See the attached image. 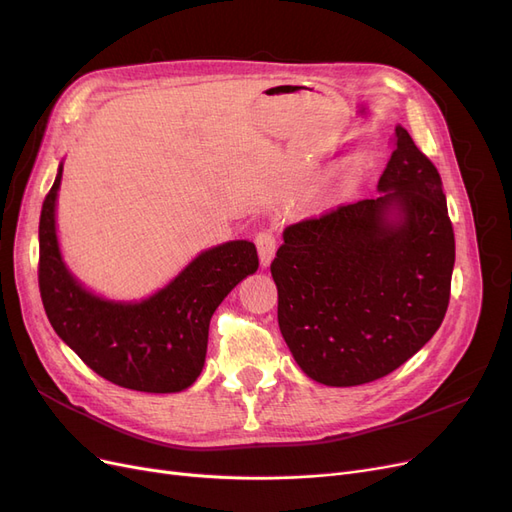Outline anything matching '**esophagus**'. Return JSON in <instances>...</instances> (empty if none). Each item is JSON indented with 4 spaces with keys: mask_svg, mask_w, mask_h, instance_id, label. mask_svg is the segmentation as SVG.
I'll list each match as a JSON object with an SVG mask.
<instances>
[{
    "mask_svg": "<svg viewBox=\"0 0 512 512\" xmlns=\"http://www.w3.org/2000/svg\"><path fill=\"white\" fill-rule=\"evenodd\" d=\"M256 247H258V258L262 267H269L271 260L277 252V239L271 232H258L256 235Z\"/></svg>",
    "mask_w": 512,
    "mask_h": 512,
    "instance_id": "obj_1",
    "label": "esophagus"
}]
</instances>
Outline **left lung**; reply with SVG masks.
I'll use <instances>...</instances> for the list:
<instances>
[{"mask_svg": "<svg viewBox=\"0 0 512 512\" xmlns=\"http://www.w3.org/2000/svg\"><path fill=\"white\" fill-rule=\"evenodd\" d=\"M378 196L284 230L271 265L277 322L303 374L374 382L440 329L455 235L436 166L395 126Z\"/></svg>", "mask_w": 512, "mask_h": 512, "instance_id": "1", "label": "left lung"}]
</instances>
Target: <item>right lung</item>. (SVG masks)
<instances>
[{
  "label": "right lung",
  "mask_w": 512,
  "mask_h": 512,
  "mask_svg": "<svg viewBox=\"0 0 512 512\" xmlns=\"http://www.w3.org/2000/svg\"><path fill=\"white\" fill-rule=\"evenodd\" d=\"M64 162L40 213V294L55 333L98 376L123 389L179 393L205 367L209 322L228 292L256 273L252 241L237 239L196 254L145 299L119 301L89 290L64 260L57 196Z\"/></svg>",
  "instance_id": "1"
}]
</instances>
